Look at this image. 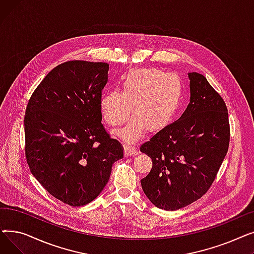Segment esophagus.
Returning a JSON list of instances; mask_svg holds the SVG:
<instances>
[{
    "mask_svg": "<svg viewBox=\"0 0 254 254\" xmlns=\"http://www.w3.org/2000/svg\"><path fill=\"white\" fill-rule=\"evenodd\" d=\"M136 152H137V150H136V148L134 147V145L128 144V143L125 144V154H126L127 156L135 154Z\"/></svg>",
    "mask_w": 254,
    "mask_h": 254,
    "instance_id": "34e87169",
    "label": "esophagus"
}]
</instances>
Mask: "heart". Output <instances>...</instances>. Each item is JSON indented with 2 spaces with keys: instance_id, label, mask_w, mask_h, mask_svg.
<instances>
[{
  "instance_id": "obj_1",
  "label": "heart",
  "mask_w": 254,
  "mask_h": 254,
  "mask_svg": "<svg viewBox=\"0 0 254 254\" xmlns=\"http://www.w3.org/2000/svg\"><path fill=\"white\" fill-rule=\"evenodd\" d=\"M183 101V84L175 73L158 69L129 72L123 80L122 91L110 90L101 99L105 122L113 127L128 119L131 106L134 117L115 134L126 141L143 137L147 127L152 130L166 127L179 112Z\"/></svg>"
}]
</instances>
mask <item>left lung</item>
I'll return each mask as SVG.
<instances>
[{
    "instance_id": "1",
    "label": "left lung",
    "mask_w": 254,
    "mask_h": 254,
    "mask_svg": "<svg viewBox=\"0 0 254 254\" xmlns=\"http://www.w3.org/2000/svg\"><path fill=\"white\" fill-rule=\"evenodd\" d=\"M190 102L182 116L140 146L152 159L141 179L159 209L175 211L207 192L229 149L230 125L222 98L204 75L189 73Z\"/></svg>"
}]
</instances>
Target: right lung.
Segmentation results:
<instances>
[{"instance_id":"add662e5","label":"right lung","mask_w":254,"mask_h":254,"mask_svg":"<svg viewBox=\"0 0 254 254\" xmlns=\"http://www.w3.org/2000/svg\"><path fill=\"white\" fill-rule=\"evenodd\" d=\"M109 64L85 61L56 66L25 110V156L34 177L56 198L92 202L110 178L124 147L107 134L100 109Z\"/></svg>"}]
</instances>
